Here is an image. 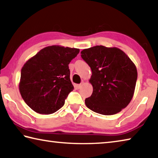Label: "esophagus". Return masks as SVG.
<instances>
[{
  "label": "esophagus",
  "mask_w": 158,
  "mask_h": 158,
  "mask_svg": "<svg viewBox=\"0 0 158 158\" xmlns=\"http://www.w3.org/2000/svg\"><path fill=\"white\" fill-rule=\"evenodd\" d=\"M84 82L83 81V82L81 83V84H79V85H77V89H81V88L82 87V85H84Z\"/></svg>",
  "instance_id": "1"
}]
</instances>
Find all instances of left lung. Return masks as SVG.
I'll return each mask as SVG.
<instances>
[{"instance_id":"1","label":"left lung","mask_w":158,"mask_h":158,"mask_svg":"<svg viewBox=\"0 0 158 158\" xmlns=\"http://www.w3.org/2000/svg\"><path fill=\"white\" fill-rule=\"evenodd\" d=\"M90 66L93 93L85 104L96 113L110 116L121 111L132 100L137 79V68L117 47L95 46L81 52Z\"/></svg>"}]
</instances>
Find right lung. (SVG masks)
Segmentation results:
<instances>
[{
    "instance_id": "1",
    "label": "right lung",
    "mask_w": 158,
    "mask_h": 158,
    "mask_svg": "<svg viewBox=\"0 0 158 158\" xmlns=\"http://www.w3.org/2000/svg\"><path fill=\"white\" fill-rule=\"evenodd\" d=\"M79 53L76 48L52 45L26 61L19 89L29 107L41 114H53L62 107L74 89L68 65Z\"/></svg>"
}]
</instances>
